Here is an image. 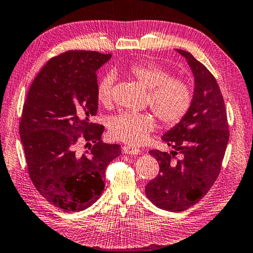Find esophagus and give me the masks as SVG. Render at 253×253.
Segmentation results:
<instances>
[{"instance_id":"obj_1","label":"esophagus","mask_w":253,"mask_h":253,"mask_svg":"<svg viewBox=\"0 0 253 253\" xmlns=\"http://www.w3.org/2000/svg\"><path fill=\"white\" fill-rule=\"evenodd\" d=\"M123 151L125 152L126 154H129V155H138V154H140V149L137 148V147H132V146H129V145H125V146L123 147Z\"/></svg>"}]
</instances>
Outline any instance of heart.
<instances>
[{"label": "heart", "instance_id": "1", "mask_svg": "<svg viewBox=\"0 0 253 253\" xmlns=\"http://www.w3.org/2000/svg\"><path fill=\"white\" fill-rule=\"evenodd\" d=\"M127 74L147 89L146 104L163 124L173 126L182 121L192 104V91L185 80L169 76V71L156 62L143 60L130 63ZM114 78L107 75L97 85V100L102 106L113 101ZM155 119L149 113L124 111L111 118L109 132L115 139L130 145H142L155 128Z\"/></svg>", "mask_w": 253, "mask_h": 253}]
</instances>
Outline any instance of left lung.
Instances as JSON below:
<instances>
[{
    "mask_svg": "<svg viewBox=\"0 0 253 253\" xmlns=\"http://www.w3.org/2000/svg\"><path fill=\"white\" fill-rule=\"evenodd\" d=\"M176 51L193 72V99L182 121L162 137L174 151L149 152L160 164V174L145 187L149 201L170 212L184 211L204 198L219 176L229 142L224 100L215 78L190 52ZM177 152L182 158L174 161Z\"/></svg>",
    "mask_w": 253,
    "mask_h": 253,
    "instance_id": "obj_1",
    "label": "left lung"
}]
</instances>
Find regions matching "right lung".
<instances>
[{
    "label": "right lung",
    "instance_id": "add662e5",
    "mask_svg": "<svg viewBox=\"0 0 253 253\" xmlns=\"http://www.w3.org/2000/svg\"><path fill=\"white\" fill-rule=\"evenodd\" d=\"M111 54L70 50L51 58L34 78L20 122L28 172L39 193L55 208L78 212L92 205L105 187L107 165L122 154L101 140L96 116V71ZM81 140L84 153L76 152Z\"/></svg>",
    "mask_w": 253,
    "mask_h": 253
}]
</instances>
